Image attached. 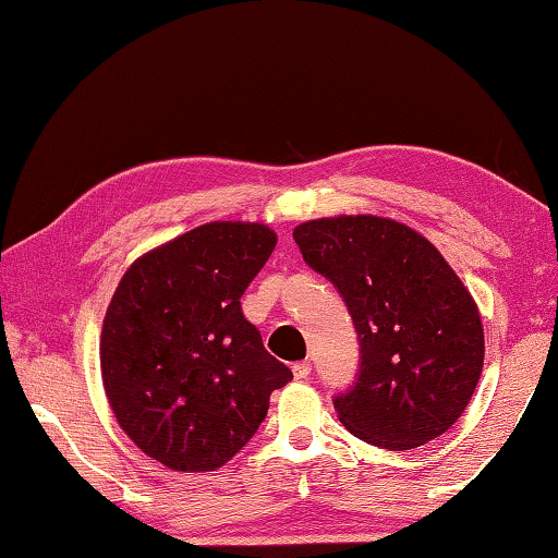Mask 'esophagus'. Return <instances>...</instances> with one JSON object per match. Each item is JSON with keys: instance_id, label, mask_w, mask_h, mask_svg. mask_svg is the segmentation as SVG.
Instances as JSON below:
<instances>
[{"instance_id": "1", "label": "esophagus", "mask_w": 558, "mask_h": 558, "mask_svg": "<svg viewBox=\"0 0 558 558\" xmlns=\"http://www.w3.org/2000/svg\"><path fill=\"white\" fill-rule=\"evenodd\" d=\"M292 373H295L298 380H305V378H310V373H312V363L310 361H298L295 366H292Z\"/></svg>"}]
</instances>
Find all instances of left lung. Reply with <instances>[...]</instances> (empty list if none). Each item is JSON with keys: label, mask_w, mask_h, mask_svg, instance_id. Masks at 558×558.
I'll list each match as a JSON object with an SVG mask.
<instances>
[{"label": "left lung", "mask_w": 558, "mask_h": 558, "mask_svg": "<svg viewBox=\"0 0 558 558\" xmlns=\"http://www.w3.org/2000/svg\"><path fill=\"white\" fill-rule=\"evenodd\" d=\"M295 244L327 278L359 333V373L333 395L373 447H422L461 417L483 371V324L441 253L400 221L359 215L300 225Z\"/></svg>", "instance_id": "8db88e82"}]
</instances>
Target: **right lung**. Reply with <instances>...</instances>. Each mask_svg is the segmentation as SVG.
Listing matches in <instances>:
<instances>
[{"instance_id":"right-lung-1","label":"right lung","mask_w":558,"mask_h":558,"mask_svg":"<svg viewBox=\"0 0 558 558\" xmlns=\"http://www.w3.org/2000/svg\"><path fill=\"white\" fill-rule=\"evenodd\" d=\"M276 234L211 221L146 253L121 278L99 361L131 441L173 471H215L258 432L292 371L241 312Z\"/></svg>"}]
</instances>
